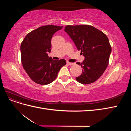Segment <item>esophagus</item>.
<instances>
[{
    "instance_id": "esophagus-1",
    "label": "esophagus",
    "mask_w": 131,
    "mask_h": 131,
    "mask_svg": "<svg viewBox=\"0 0 131 131\" xmlns=\"http://www.w3.org/2000/svg\"><path fill=\"white\" fill-rule=\"evenodd\" d=\"M67 64H68V65H69V66H72V65L74 64V63L69 62H67Z\"/></svg>"
}]
</instances>
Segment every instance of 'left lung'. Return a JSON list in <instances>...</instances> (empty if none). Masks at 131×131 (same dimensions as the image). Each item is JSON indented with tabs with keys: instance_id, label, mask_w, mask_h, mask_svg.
<instances>
[{
	"instance_id": "left-lung-1",
	"label": "left lung",
	"mask_w": 131,
	"mask_h": 131,
	"mask_svg": "<svg viewBox=\"0 0 131 131\" xmlns=\"http://www.w3.org/2000/svg\"><path fill=\"white\" fill-rule=\"evenodd\" d=\"M64 31L85 58L82 63H77L83 70L81 75L76 77L77 81L82 84L96 81L108 66L112 47L108 37L102 31L89 25H68Z\"/></svg>"
}]
</instances>
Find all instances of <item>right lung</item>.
Here are the masks:
<instances>
[{
    "label": "right lung",
    "mask_w": 131,
    "mask_h": 131,
    "mask_svg": "<svg viewBox=\"0 0 131 131\" xmlns=\"http://www.w3.org/2000/svg\"><path fill=\"white\" fill-rule=\"evenodd\" d=\"M63 27L54 25L41 26L30 31L21 44V61L29 78L39 85L53 81L66 61H54L48 56L51 52V40L53 35Z\"/></svg>",
    "instance_id": "obj_1"
}]
</instances>
